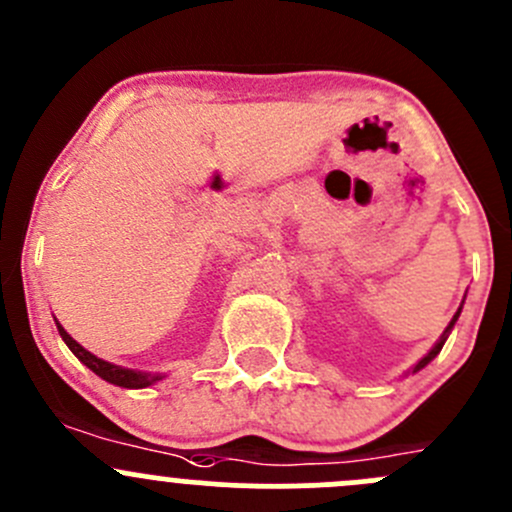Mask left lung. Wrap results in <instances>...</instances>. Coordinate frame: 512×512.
Returning a JSON list of instances; mask_svg holds the SVG:
<instances>
[{"instance_id": "left-lung-1", "label": "left lung", "mask_w": 512, "mask_h": 512, "mask_svg": "<svg viewBox=\"0 0 512 512\" xmlns=\"http://www.w3.org/2000/svg\"><path fill=\"white\" fill-rule=\"evenodd\" d=\"M458 317H461V307H458V312H456V314H453L451 324H448V327H446V332H443V334H441V339H438V342H436V344H433V349H431V352H428L426 356H423V359H421V361H418V364L414 366V374H416V371H421V369H423V366H426V364H428V361H433V359H436V354H438V352H441V349H443V344H446L448 334H451L453 324H456V322H458Z\"/></svg>"}]
</instances>
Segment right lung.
<instances>
[{
	"instance_id": "add662e5",
	"label": "right lung",
	"mask_w": 512,
	"mask_h": 512,
	"mask_svg": "<svg viewBox=\"0 0 512 512\" xmlns=\"http://www.w3.org/2000/svg\"><path fill=\"white\" fill-rule=\"evenodd\" d=\"M56 329H59V334H61V339L66 342V347L76 354V359H79L81 364L89 366L96 376H101V379L108 381V384L123 386V389H146V386L156 384L158 379H163L160 374H146V371L126 369V366H116V364H111V361L98 359V356L91 354L89 349L81 347V344L76 342V339L71 337V334L66 332L59 322H56Z\"/></svg>"
}]
</instances>
